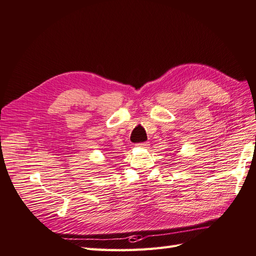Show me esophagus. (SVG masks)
<instances>
[{
    "instance_id": "obj_1",
    "label": "esophagus",
    "mask_w": 256,
    "mask_h": 256,
    "mask_svg": "<svg viewBox=\"0 0 256 256\" xmlns=\"http://www.w3.org/2000/svg\"><path fill=\"white\" fill-rule=\"evenodd\" d=\"M138 147H142V148H147L148 146H150V144H148V142H138V144H136Z\"/></svg>"
}]
</instances>
